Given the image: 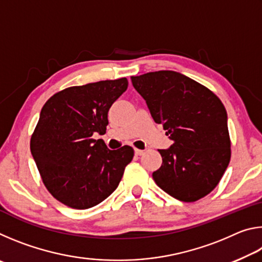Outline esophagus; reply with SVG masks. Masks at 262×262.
Instances as JSON below:
<instances>
[{"instance_id": "34e87169", "label": "esophagus", "mask_w": 262, "mask_h": 262, "mask_svg": "<svg viewBox=\"0 0 262 262\" xmlns=\"http://www.w3.org/2000/svg\"><path fill=\"white\" fill-rule=\"evenodd\" d=\"M135 155H137V156H142V155L144 154V150H141V149H135Z\"/></svg>"}]
</instances>
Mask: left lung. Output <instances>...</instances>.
I'll return each instance as SVG.
<instances>
[{"label": "left lung", "mask_w": 262, "mask_h": 262, "mask_svg": "<svg viewBox=\"0 0 262 262\" xmlns=\"http://www.w3.org/2000/svg\"><path fill=\"white\" fill-rule=\"evenodd\" d=\"M152 119L173 144L158 150L163 163L152 178L179 201L194 202L214 189L231 157L228 115L219 97L172 70L132 77Z\"/></svg>", "instance_id": "obj_1"}]
</instances>
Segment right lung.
Instances as JSON below:
<instances>
[{"instance_id":"add662e5","label":"right lung","mask_w":262,"mask_h":262,"mask_svg":"<svg viewBox=\"0 0 262 262\" xmlns=\"http://www.w3.org/2000/svg\"><path fill=\"white\" fill-rule=\"evenodd\" d=\"M126 77L72 86L41 108L31 136V154L42 183L57 201L74 209L97 206L112 194L134 150H110L95 140L108 125V110L127 90Z\"/></svg>"}]
</instances>
